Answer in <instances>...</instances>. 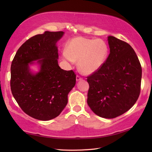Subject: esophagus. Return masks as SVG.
Instances as JSON below:
<instances>
[{"label":"esophagus","instance_id":"34e87169","mask_svg":"<svg viewBox=\"0 0 152 152\" xmlns=\"http://www.w3.org/2000/svg\"><path fill=\"white\" fill-rule=\"evenodd\" d=\"M82 80V78L79 75L76 76V81H80V80Z\"/></svg>","mask_w":152,"mask_h":152}]
</instances>
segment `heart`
I'll return each instance as SVG.
<instances>
[{"label":"heart","instance_id":"obj_1","mask_svg":"<svg viewBox=\"0 0 152 152\" xmlns=\"http://www.w3.org/2000/svg\"><path fill=\"white\" fill-rule=\"evenodd\" d=\"M108 53V46L104 40L78 37L67 43L63 56L64 59L71 63L78 61L80 72L91 74L104 64Z\"/></svg>","mask_w":152,"mask_h":152}]
</instances>
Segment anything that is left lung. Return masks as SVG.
I'll use <instances>...</instances> for the list:
<instances>
[{"mask_svg": "<svg viewBox=\"0 0 152 152\" xmlns=\"http://www.w3.org/2000/svg\"><path fill=\"white\" fill-rule=\"evenodd\" d=\"M110 54L104 64L87 77L88 104L95 114L114 118L128 111L139 96L142 78L140 61L129 44L108 37Z\"/></svg>", "mask_w": 152, "mask_h": 152, "instance_id": "1", "label": "left lung"}]
</instances>
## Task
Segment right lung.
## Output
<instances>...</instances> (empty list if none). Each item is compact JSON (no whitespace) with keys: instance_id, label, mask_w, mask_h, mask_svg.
Returning <instances> with one entry per match:
<instances>
[{"instance_id":"right-lung-1","label":"right lung","mask_w":152,"mask_h":152,"mask_svg":"<svg viewBox=\"0 0 152 152\" xmlns=\"http://www.w3.org/2000/svg\"><path fill=\"white\" fill-rule=\"evenodd\" d=\"M63 34V31H46L30 38L19 48L12 62V95L25 114L39 120L57 117L76 84L74 71L64 70L58 64L56 44ZM35 60L40 70L33 73L29 65Z\"/></svg>"}]
</instances>
